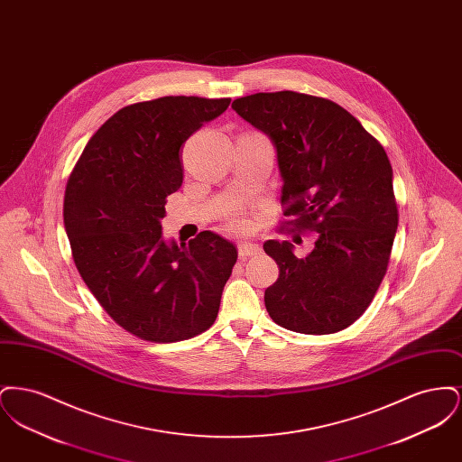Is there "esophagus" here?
I'll return each mask as SVG.
<instances>
[{"label": "esophagus", "instance_id": "obj_1", "mask_svg": "<svg viewBox=\"0 0 462 462\" xmlns=\"http://www.w3.org/2000/svg\"><path fill=\"white\" fill-rule=\"evenodd\" d=\"M260 253H262V247L258 244H253V242H241L239 244V256H241L242 260L256 256Z\"/></svg>", "mask_w": 462, "mask_h": 462}]
</instances>
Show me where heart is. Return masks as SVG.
<instances>
[{"label": "heart", "instance_id": "b5f03b06", "mask_svg": "<svg viewBox=\"0 0 462 462\" xmlns=\"http://www.w3.org/2000/svg\"><path fill=\"white\" fill-rule=\"evenodd\" d=\"M244 226H245V221L242 220L237 213H232V215L228 217V228H230V230L241 232V230H244Z\"/></svg>", "mask_w": 462, "mask_h": 462}]
</instances>
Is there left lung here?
<instances>
[{"mask_svg": "<svg viewBox=\"0 0 462 462\" xmlns=\"http://www.w3.org/2000/svg\"><path fill=\"white\" fill-rule=\"evenodd\" d=\"M232 109L277 149L284 217L317 232L298 258L289 241H266L279 279L264 307L281 328L303 334L346 329L369 308L388 270L398 209L393 170L383 145L352 114L298 91L254 93Z\"/></svg>", "mask_w": 462, "mask_h": 462, "instance_id": "1", "label": "left lung"}]
</instances>
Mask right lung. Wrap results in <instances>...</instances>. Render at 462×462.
<instances>
[{"label":"right lung","instance_id":"right-lung-1","mask_svg":"<svg viewBox=\"0 0 462 462\" xmlns=\"http://www.w3.org/2000/svg\"><path fill=\"white\" fill-rule=\"evenodd\" d=\"M230 98L161 97L117 110L67 180L64 225L79 275L123 329L175 343L209 329L237 249L204 230L162 239L166 198L183 181L180 147Z\"/></svg>","mask_w":462,"mask_h":462}]
</instances>
